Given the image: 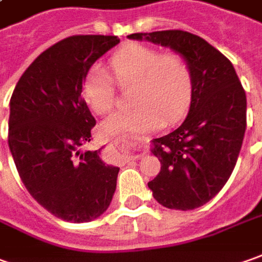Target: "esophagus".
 Returning <instances> with one entry per match:
<instances>
[{
	"mask_svg": "<svg viewBox=\"0 0 262 262\" xmlns=\"http://www.w3.org/2000/svg\"><path fill=\"white\" fill-rule=\"evenodd\" d=\"M117 144H118V145H121V147H122V148H125V150H128V148H129V144L127 143V141H121V140H119V141H117ZM131 159H138V156H131Z\"/></svg>",
	"mask_w": 262,
	"mask_h": 262,
	"instance_id": "1",
	"label": "esophagus"
}]
</instances>
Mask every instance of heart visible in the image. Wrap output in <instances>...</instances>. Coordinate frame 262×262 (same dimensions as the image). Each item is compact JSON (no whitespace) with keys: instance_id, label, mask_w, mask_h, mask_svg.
<instances>
[{"instance_id":"obj_1","label":"heart","mask_w":262,"mask_h":262,"mask_svg":"<svg viewBox=\"0 0 262 262\" xmlns=\"http://www.w3.org/2000/svg\"><path fill=\"white\" fill-rule=\"evenodd\" d=\"M110 68L119 88H131L134 108L121 111L103 122L108 135H129L152 131L179 119L190 102L193 72L179 52L160 53L140 43H128L111 56ZM83 98L96 114H110L117 103L115 88L99 68H91L83 79Z\"/></svg>"}]
</instances>
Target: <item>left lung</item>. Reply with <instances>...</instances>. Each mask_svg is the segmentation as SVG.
<instances>
[{"instance_id":"1","label":"left lung","mask_w":262,"mask_h":262,"mask_svg":"<svg viewBox=\"0 0 262 262\" xmlns=\"http://www.w3.org/2000/svg\"><path fill=\"white\" fill-rule=\"evenodd\" d=\"M128 38L170 47L190 63V110L180 127L152 140L151 152L161 170L148 187L164 208L203 206L225 186L236 164L247 128L245 91L232 63L196 34L164 30Z\"/></svg>"}]
</instances>
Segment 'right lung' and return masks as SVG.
I'll list each match as a JSON object with an SVG mask.
<instances>
[{
	"label": "right lung",
	"instance_id": "1",
	"mask_svg": "<svg viewBox=\"0 0 262 262\" xmlns=\"http://www.w3.org/2000/svg\"><path fill=\"white\" fill-rule=\"evenodd\" d=\"M119 43L117 36H70L49 47L15 85L8 145L26 189L54 216L82 224L108 209L118 167L101 148L80 151L96 125L82 96L88 70Z\"/></svg>",
	"mask_w": 262,
	"mask_h": 262
}]
</instances>
